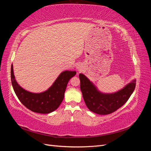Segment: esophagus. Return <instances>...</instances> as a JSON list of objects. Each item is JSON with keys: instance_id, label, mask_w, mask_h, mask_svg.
Masks as SVG:
<instances>
[{"instance_id": "esophagus-1", "label": "esophagus", "mask_w": 151, "mask_h": 151, "mask_svg": "<svg viewBox=\"0 0 151 151\" xmlns=\"http://www.w3.org/2000/svg\"><path fill=\"white\" fill-rule=\"evenodd\" d=\"M77 69L79 72H82L83 70V68L81 65H78V67H77Z\"/></svg>"}]
</instances>
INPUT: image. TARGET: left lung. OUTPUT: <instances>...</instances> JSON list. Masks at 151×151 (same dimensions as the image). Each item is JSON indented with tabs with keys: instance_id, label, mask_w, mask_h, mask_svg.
I'll return each instance as SVG.
<instances>
[{
	"instance_id": "obj_1",
	"label": "left lung",
	"mask_w": 151,
	"mask_h": 151,
	"mask_svg": "<svg viewBox=\"0 0 151 151\" xmlns=\"http://www.w3.org/2000/svg\"><path fill=\"white\" fill-rule=\"evenodd\" d=\"M79 79L81 90L87 107L99 115L110 114L122 107L133 93L136 85L135 79L116 93L105 94L99 91L84 74H80Z\"/></svg>"
}]
</instances>
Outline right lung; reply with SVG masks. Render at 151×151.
Returning <instances> with one entry per match:
<instances>
[{
  "label": "right lung",
  "mask_w": 151,
  "mask_h": 151,
  "mask_svg": "<svg viewBox=\"0 0 151 151\" xmlns=\"http://www.w3.org/2000/svg\"><path fill=\"white\" fill-rule=\"evenodd\" d=\"M76 74V71L65 70L59 75L50 88L40 93H33L24 89L17 84L11 65V77L14 91L21 103L31 111L47 114L57 109L62 102L68 81Z\"/></svg>",
  "instance_id": "add662e5"
}]
</instances>
